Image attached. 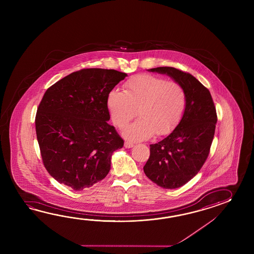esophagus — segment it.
I'll list each match as a JSON object with an SVG mask.
<instances>
[{
	"instance_id": "34e87169",
	"label": "esophagus",
	"mask_w": 254,
	"mask_h": 254,
	"mask_svg": "<svg viewBox=\"0 0 254 254\" xmlns=\"http://www.w3.org/2000/svg\"><path fill=\"white\" fill-rule=\"evenodd\" d=\"M125 148H131V147H133V143H131L129 141H125Z\"/></svg>"
}]
</instances>
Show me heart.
Here are the masks:
<instances>
[{
	"label": "heart",
	"mask_w": 254,
	"mask_h": 254,
	"mask_svg": "<svg viewBox=\"0 0 254 254\" xmlns=\"http://www.w3.org/2000/svg\"><path fill=\"white\" fill-rule=\"evenodd\" d=\"M125 92L113 90L108 94L112 119L124 128L137 114L140 117L124 130L130 140H143L155 133H170L184 116L187 94L179 82L151 74L133 76L125 83Z\"/></svg>",
	"instance_id": "heart-1"
}]
</instances>
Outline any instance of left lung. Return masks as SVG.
Segmentation results:
<instances>
[{"label":"left lung","instance_id":"obj_1","mask_svg":"<svg viewBox=\"0 0 254 254\" xmlns=\"http://www.w3.org/2000/svg\"><path fill=\"white\" fill-rule=\"evenodd\" d=\"M166 73L184 87L187 105L177 127L166 138L150 145L143 171L164 189H176L200 172L210 153L217 114L211 92L189 72L173 67L149 70Z\"/></svg>","mask_w":254,"mask_h":254}]
</instances>
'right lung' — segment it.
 I'll return each mask as SVG.
<instances>
[{
	"label": "right lung",
	"mask_w": 254,
	"mask_h": 254,
	"mask_svg": "<svg viewBox=\"0 0 254 254\" xmlns=\"http://www.w3.org/2000/svg\"><path fill=\"white\" fill-rule=\"evenodd\" d=\"M127 74L100 68L74 71L49 87L39 104L35 129L43 165L74 190L106 177L114 151L125 141L110 125V92Z\"/></svg>",
	"instance_id": "obj_1"
}]
</instances>
